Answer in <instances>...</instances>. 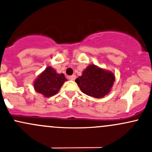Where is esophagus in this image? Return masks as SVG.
Wrapping results in <instances>:
<instances>
[{"instance_id": "1", "label": "esophagus", "mask_w": 152, "mask_h": 152, "mask_svg": "<svg viewBox=\"0 0 152 152\" xmlns=\"http://www.w3.org/2000/svg\"><path fill=\"white\" fill-rule=\"evenodd\" d=\"M76 78V75H72V76H69V79H70V80H75Z\"/></svg>"}]
</instances>
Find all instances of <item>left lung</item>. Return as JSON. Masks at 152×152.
<instances>
[{"label": "left lung", "mask_w": 152, "mask_h": 152, "mask_svg": "<svg viewBox=\"0 0 152 152\" xmlns=\"http://www.w3.org/2000/svg\"><path fill=\"white\" fill-rule=\"evenodd\" d=\"M82 93L92 97H104L110 91L115 82V76L110 71L94 65H89L82 75L76 79Z\"/></svg>", "instance_id": "left-lung-1"}]
</instances>
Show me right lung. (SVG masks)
I'll use <instances>...</instances> for the list:
<instances>
[{"instance_id":"obj_1","label":"right lung","mask_w":152,"mask_h":152,"mask_svg":"<svg viewBox=\"0 0 152 152\" xmlns=\"http://www.w3.org/2000/svg\"><path fill=\"white\" fill-rule=\"evenodd\" d=\"M67 81L63 73L58 74L54 69L48 67L34 83L35 90L45 97L56 95L64 82Z\"/></svg>"}]
</instances>
